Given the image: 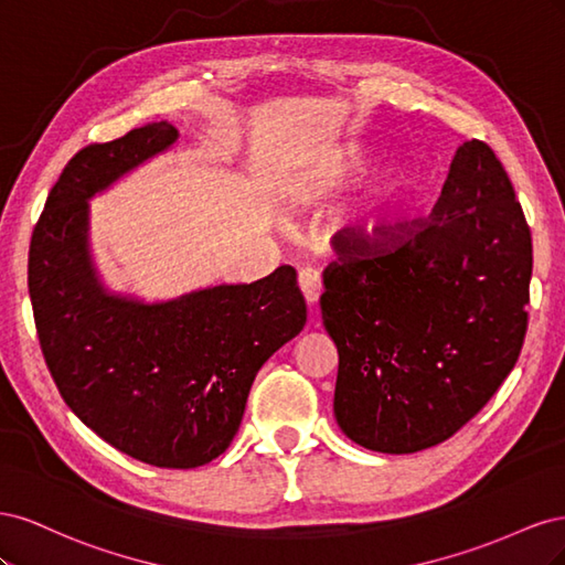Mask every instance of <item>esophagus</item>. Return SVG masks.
<instances>
[{
	"label": "esophagus",
	"mask_w": 565,
	"mask_h": 565,
	"mask_svg": "<svg viewBox=\"0 0 565 565\" xmlns=\"http://www.w3.org/2000/svg\"><path fill=\"white\" fill-rule=\"evenodd\" d=\"M297 282H299V289H301L306 303H316L320 299V292H322L320 276L313 268H301Z\"/></svg>",
	"instance_id": "esophagus-1"
}]
</instances>
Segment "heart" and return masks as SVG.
Returning a JSON list of instances; mask_svg holds the SVG:
<instances>
[{
  "mask_svg": "<svg viewBox=\"0 0 565 565\" xmlns=\"http://www.w3.org/2000/svg\"><path fill=\"white\" fill-rule=\"evenodd\" d=\"M365 167H367V162L363 158L353 160L351 162V174L365 172ZM415 181H417L415 169H409V167L396 169V172H393L377 188V191H374V195H372V200L367 204V210H365V214L361 218V224H358V235L370 237L372 231L377 228L384 218H388L393 212H396L401 204L407 200V195L413 193Z\"/></svg>",
  "mask_w": 565,
  "mask_h": 565,
  "instance_id": "1",
  "label": "heart"
}]
</instances>
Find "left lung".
I'll return each instance as SVG.
<instances>
[{"label":"left lung","mask_w":565,"mask_h":565,"mask_svg":"<svg viewBox=\"0 0 565 565\" xmlns=\"http://www.w3.org/2000/svg\"><path fill=\"white\" fill-rule=\"evenodd\" d=\"M533 241L502 162L457 148L426 218L351 228L322 270V324L339 353L334 417L367 450L438 446L516 365L527 330Z\"/></svg>","instance_id":"left-lung-1"}]
</instances>
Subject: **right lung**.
Returning <instances> with one entry per match:
<instances>
[{"mask_svg":"<svg viewBox=\"0 0 565 565\" xmlns=\"http://www.w3.org/2000/svg\"><path fill=\"white\" fill-rule=\"evenodd\" d=\"M177 136L150 122L65 164L32 233L28 289L65 405L119 452L195 469L231 446L256 372L301 332L306 301L292 266L152 306L104 292L87 252V198Z\"/></svg>","mask_w":565,"mask_h":565,"instance_id":"1","label":"right lung"}]
</instances>
